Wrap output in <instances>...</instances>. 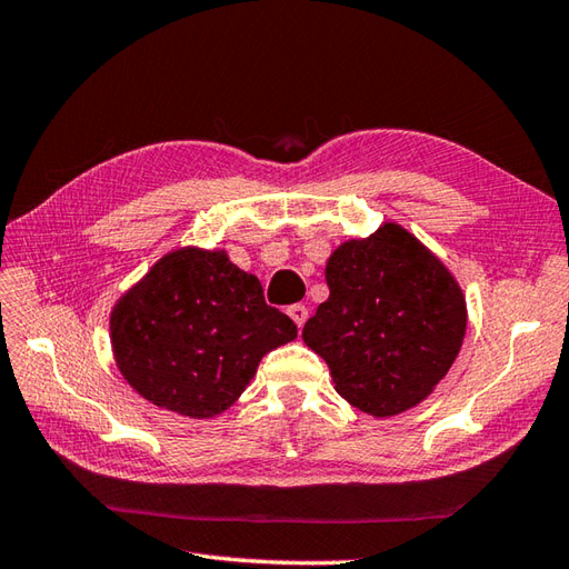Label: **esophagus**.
<instances>
[{
	"mask_svg": "<svg viewBox=\"0 0 569 569\" xmlns=\"http://www.w3.org/2000/svg\"><path fill=\"white\" fill-rule=\"evenodd\" d=\"M288 315H290V320H293L298 327H302V325H306V320H308V308L300 306V302H298V306H290L288 308Z\"/></svg>",
	"mask_w": 569,
	"mask_h": 569,
	"instance_id": "34e87169",
	"label": "esophagus"
}]
</instances>
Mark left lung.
Returning a JSON list of instances; mask_svg holds the SVG:
<instances>
[{"instance_id":"left-lung-1","label":"left lung","mask_w":569,"mask_h":569,"mask_svg":"<svg viewBox=\"0 0 569 569\" xmlns=\"http://www.w3.org/2000/svg\"><path fill=\"white\" fill-rule=\"evenodd\" d=\"M329 298L302 327L335 390L376 419L425 402L463 347L468 308L446 263L400 222L341 242Z\"/></svg>"}]
</instances>
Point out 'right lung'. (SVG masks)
<instances>
[{"label": "right lung", "mask_w": 569, "mask_h": 569, "mask_svg": "<svg viewBox=\"0 0 569 569\" xmlns=\"http://www.w3.org/2000/svg\"><path fill=\"white\" fill-rule=\"evenodd\" d=\"M296 337L293 320L263 302L257 276L224 249H171L111 310V351L128 386L191 419L230 409L263 356Z\"/></svg>", "instance_id": "add662e5"}]
</instances>
